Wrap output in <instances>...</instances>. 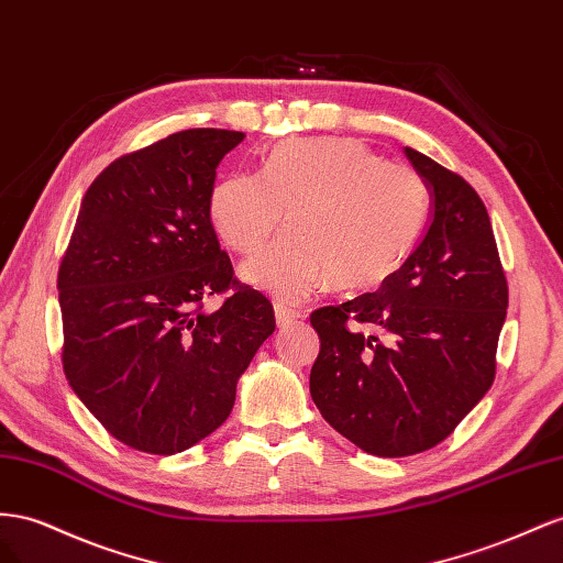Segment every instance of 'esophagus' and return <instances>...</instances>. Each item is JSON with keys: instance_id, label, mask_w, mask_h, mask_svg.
Wrapping results in <instances>:
<instances>
[{"instance_id": "esophagus-1", "label": "esophagus", "mask_w": 563, "mask_h": 563, "mask_svg": "<svg viewBox=\"0 0 563 563\" xmlns=\"http://www.w3.org/2000/svg\"><path fill=\"white\" fill-rule=\"evenodd\" d=\"M299 318H301L299 311H295V309H290V307H285V303H276V323H278V328L292 325V323H297Z\"/></svg>"}]
</instances>
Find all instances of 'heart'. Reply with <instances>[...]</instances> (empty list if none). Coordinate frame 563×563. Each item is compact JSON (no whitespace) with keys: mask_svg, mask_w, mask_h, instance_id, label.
I'll return each instance as SVG.
<instances>
[{"mask_svg":"<svg viewBox=\"0 0 563 563\" xmlns=\"http://www.w3.org/2000/svg\"><path fill=\"white\" fill-rule=\"evenodd\" d=\"M287 212V231L243 276L280 301H299L328 283L358 292L382 285L406 262L429 212L417 172L384 165L365 143L342 136L273 146L262 172L235 169L210 196L219 238L238 254L260 252Z\"/></svg>","mask_w":563,"mask_h":563,"instance_id":"heart-1","label":"heart"}]
</instances>
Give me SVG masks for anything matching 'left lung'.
Here are the masks:
<instances>
[{
  "label": "left lung",
  "mask_w": 563,
  "mask_h": 563,
  "mask_svg": "<svg viewBox=\"0 0 563 563\" xmlns=\"http://www.w3.org/2000/svg\"><path fill=\"white\" fill-rule=\"evenodd\" d=\"M431 188L422 243L377 292L311 313V398L325 422L379 457L445 441L495 379L509 287L490 217L460 174L406 148Z\"/></svg>",
  "instance_id": "left-lung-1"
}]
</instances>
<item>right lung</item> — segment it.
I'll list each match as a JSON object with an SVG mask.
<instances>
[{"label": "right lung", "mask_w": 563, "mask_h": 563, "mask_svg": "<svg viewBox=\"0 0 563 563\" xmlns=\"http://www.w3.org/2000/svg\"><path fill=\"white\" fill-rule=\"evenodd\" d=\"M245 139L186 130L126 153L87 188L58 266L63 373L120 443L174 455L219 429L276 330L210 219L217 167ZM222 297L214 312L207 298Z\"/></svg>", "instance_id": "1"}]
</instances>
